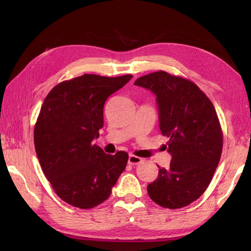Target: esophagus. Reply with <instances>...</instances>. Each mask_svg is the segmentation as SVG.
Instances as JSON below:
<instances>
[{
  "instance_id": "esophagus-1",
  "label": "esophagus",
  "mask_w": 251,
  "mask_h": 251,
  "mask_svg": "<svg viewBox=\"0 0 251 251\" xmlns=\"http://www.w3.org/2000/svg\"><path fill=\"white\" fill-rule=\"evenodd\" d=\"M142 161H143L142 158L138 157V156H136V155H132V154H129V156H128V164H130V165H138V164H140Z\"/></svg>"
}]
</instances>
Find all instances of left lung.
<instances>
[{
  "mask_svg": "<svg viewBox=\"0 0 251 251\" xmlns=\"http://www.w3.org/2000/svg\"><path fill=\"white\" fill-rule=\"evenodd\" d=\"M135 85L156 96L159 129L168 138V167L148 185L157 205L177 209L204 193L219 164L222 130L215 106L196 85L164 71L136 79Z\"/></svg>",
  "mask_w": 251,
  "mask_h": 251,
  "instance_id": "1",
  "label": "left lung"
}]
</instances>
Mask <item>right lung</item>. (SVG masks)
<instances>
[{
	"label": "right lung",
	"mask_w": 251,
	"mask_h": 251,
	"mask_svg": "<svg viewBox=\"0 0 251 251\" xmlns=\"http://www.w3.org/2000/svg\"><path fill=\"white\" fill-rule=\"evenodd\" d=\"M132 75L96 74L65 81L52 88L34 127V146L42 170L56 194L74 207L89 209L110 196L128 154H105L93 145L103 126V105Z\"/></svg>",
	"instance_id": "right-lung-1"
}]
</instances>
